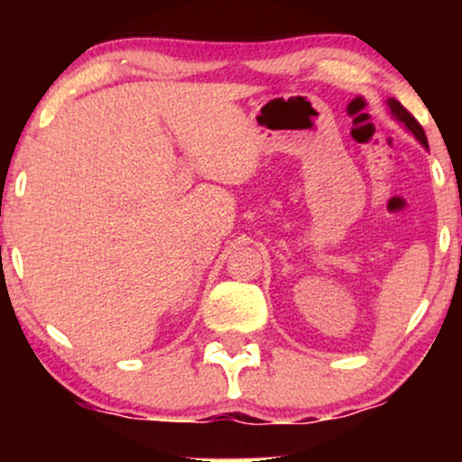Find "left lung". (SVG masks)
Segmentation results:
<instances>
[{
    "label": "left lung",
    "instance_id": "8db88e82",
    "mask_svg": "<svg viewBox=\"0 0 462 462\" xmlns=\"http://www.w3.org/2000/svg\"><path fill=\"white\" fill-rule=\"evenodd\" d=\"M389 106H391V110H393V115L397 116V119L402 121V124L406 125L408 130L412 132V134L417 136L419 141L423 143V145L428 147V139H426V132H423V128L421 125H419V121L415 119V116H412L411 113H408V110L404 108V106H402L400 102H397V99H389Z\"/></svg>",
    "mask_w": 462,
    "mask_h": 462
}]
</instances>
